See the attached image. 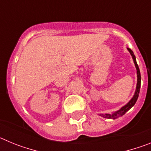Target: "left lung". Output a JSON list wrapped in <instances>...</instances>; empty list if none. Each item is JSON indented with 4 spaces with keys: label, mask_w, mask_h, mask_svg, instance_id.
Instances as JSON below:
<instances>
[{
    "label": "left lung",
    "mask_w": 151,
    "mask_h": 151,
    "mask_svg": "<svg viewBox=\"0 0 151 151\" xmlns=\"http://www.w3.org/2000/svg\"><path fill=\"white\" fill-rule=\"evenodd\" d=\"M127 50H129V52L130 53L131 56L132 57L133 62L134 63V66H135L136 70H137V85H136V88L135 91H134V94L133 95V97H132V99L129 101V102L126 104L125 105L122 106V107L119 109V110H116L115 112H113L112 113H99L98 115L101 116V117H104V118L106 119H116L119 118V117H121L125 114L127 111H129L131 108L132 107L134 104H135L136 101L138 100V95H139L140 92V88H141V73H140V69L138 67V65L136 62V58L135 56H134V53L130 48L127 47Z\"/></svg>",
    "instance_id": "8db88e82"
}]
</instances>
